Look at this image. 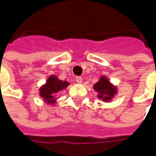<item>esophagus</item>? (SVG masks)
Listing matches in <instances>:
<instances>
[{"instance_id": "34e87169", "label": "esophagus", "mask_w": 156, "mask_h": 156, "mask_svg": "<svg viewBox=\"0 0 156 156\" xmlns=\"http://www.w3.org/2000/svg\"><path fill=\"white\" fill-rule=\"evenodd\" d=\"M76 81H77V83H82V81H83V79H82V78L81 77H77L76 78Z\"/></svg>"}]
</instances>
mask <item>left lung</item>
Instances as JSON below:
<instances>
[{
	"label": "left lung",
	"mask_w": 156,
	"mask_h": 156,
	"mask_svg": "<svg viewBox=\"0 0 156 156\" xmlns=\"http://www.w3.org/2000/svg\"><path fill=\"white\" fill-rule=\"evenodd\" d=\"M94 89L98 92V98H101L106 102L109 101L116 92L115 88L110 84L108 79L105 77H102L98 82L95 84Z\"/></svg>",
	"instance_id": "obj_1"
}]
</instances>
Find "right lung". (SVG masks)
I'll return each instance as SVG.
<instances>
[{"label":"right lung","instance_id":"1","mask_svg":"<svg viewBox=\"0 0 156 156\" xmlns=\"http://www.w3.org/2000/svg\"><path fill=\"white\" fill-rule=\"evenodd\" d=\"M69 85V83L67 81H62L58 79L55 76H50L48 79L46 85L43 86L41 89L40 94L41 98L47 100L48 103H54L56 100V94L63 88H66Z\"/></svg>","mask_w":156,"mask_h":156}]
</instances>
